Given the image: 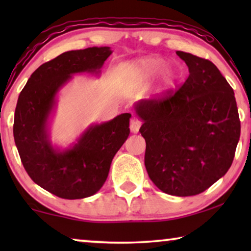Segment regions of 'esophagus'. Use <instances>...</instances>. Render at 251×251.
<instances>
[{"label": "esophagus", "instance_id": "esophagus-1", "mask_svg": "<svg viewBox=\"0 0 251 251\" xmlns=\"http://www.w3.org/2000/svg\"><path fill=\"white\" fill-rule=\"evenodd\" d=\"M140 126H142V122H140L139 120L132 119L131 122H130V130H131V132H133V133L138 132Z\"/></svg>", "mask_w": 251, "mask_h": 251}]
</instances>
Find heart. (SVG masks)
<instances>
[{
	"label": "heart",
	"mask_w": 251,
	"mask_h": 251,
	"mask_svg": "<svg viewBox=\"0 0 251 251\" xmlns=\"http://www.w3.org/2000/svg\"><path fill=\"white\" fill-rule=\"evenodd\" d=\"M164 59L160 57H146L140 59L133 60L131 63L123 66L122 73L125 76L126 83L129 87L145 83L153 76L162 71L161 73L160 89L162 91H167L171 89L177 81V73L174 68L164 67Z\"/></svg>",
	"instance_id": "1"
}]
</instances>
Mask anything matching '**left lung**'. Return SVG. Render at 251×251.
Segmentation results:
<instances>
[{"instance_id": "1", "label": "left lung", "mask_w": 251, "mask_h": 251, "mask_svg": "<svg viewBox=\"0 0 251 251\" xmlns=\"http://www.w3.org/2000/svg\"><path fill=\"white\" fill-rule=\"evenodd\" d=\"M188 75L178 90L135 104L151 180L176 197L200 194L227 173L239 143L234 91L210 60L177 51Z\"/></svg>"}]
</instances>
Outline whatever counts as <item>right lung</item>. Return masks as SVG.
I'll list each match as a JSON object with an SVG mask.
<instances>
[{
  "label": "right lung",
  "instance_id": "1",
  "mask_svg": "<svg viewBox=\"0 0 251 251\" xmlns=\"http://www.w3.org/2000/svg\"><path fill=\"white\" fill-rule=\"evenodd\" d=\"M112 54L109 47L72 50L37 68L20 92L13 137L23 166L34 183L61 199L94 195L107 179L112 160L128 138L130 113L91 125L66 150L50 139V118L57 94L74 74H99Z\"/></svg>",
  "mask_w": 251,
  "mask_h": 251
}]
</instances>
